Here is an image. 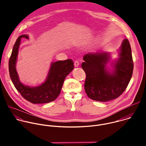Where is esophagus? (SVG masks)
<instances>
[{"label": "esophagus", "instance_id": "1", "mask_svg": "<svg viewBox=\"0 0 146 146\" xmlns=\"http://www.w3.org/2000/svg\"><path fill=\"white\" fill-rule=\"evenodd\" d=\"M79 62L77 61V60H76L75 62H74V66L76 67V68H77V67H78V66H79Z\"/></svg>", "mask_w": 146, "mask_h": 146}]
</instances>
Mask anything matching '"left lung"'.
Listing matches in <instances>:
<instances>
[{
	"instance_id": "8db88e82",
	"label": "left lung",
	"mask_w": 146,
	"mask_h": 146,
	"mask_svg": "<svg viewBox=\"0 0 146 146\" xmlns=\"http://www.w3.org/2000/svg\"><path fill=\"white\" fill-rule=\"evenodd\" d=\"M119 58L107 65L111 56L107 52L88 53L83 56L81 67L86 74L85 91L91 99L107 102L119 96L127 87L132 76L133 62L128 39H124L119 48Z\"/></svg>"
}]
</instances>
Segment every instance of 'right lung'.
I'll return each mask as SVG.
<instances>
[{"instance_id": "1", "label": "right lung", "mask_w": 146, "mask_h": 146, "mask_svg": "<svg viewBox=\"0 0 146 146\" xmlns=\"http://www.w3.org/2000/svg\"><path fill=\"white\" fill-rule=\"evenodd\" d=\"M23 38H28L27 35H21L14 44L9 63L10 76L17 90L28 101L33 103H47L55 100L59 96L66 77L73 70L72 59L51 62L46 79L41 85L31 87L20 81L16 70V63L21 41Z\"/></svg>"}]
</instances>
